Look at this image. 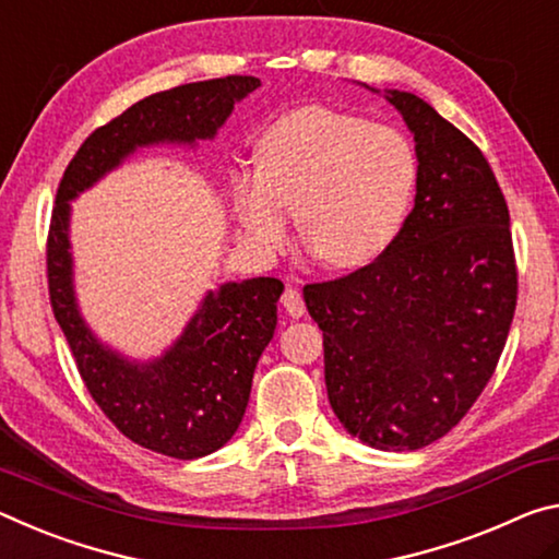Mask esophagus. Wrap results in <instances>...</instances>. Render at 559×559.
I'll return each instance as SVG.
<instances>
[{"instance_id":"1","label":"esophagus","mask_w":559,"mask_h":559,"mask_svg":"<svg viewBox=\"0 0 559 559\" xmlns=\"http://www.w3.org/2000/svg\"><path fill=\"white\" fill-rule=\"evenodd\" d=\"M282 307H285V312L292 319H299L301 314L307 312L305 307V299H301V292L297 287H287L285 295H282Z\"/></svg>"}]
</instances>
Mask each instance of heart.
<instances>
[{
	"label": "heart",
	"mask_w": 559,
	"mask_h": 559,
	"mask_svg": "<svg viewBox=\"0 0 559 559\" xmlns=\"http://www.w3.org/2000/svg\"><path fill=\"white\" fill-rule=\"evenodd\" d=\"M418 160L404 133L369 118L307 106L258 141V170L237 178V215L262 250L285 247L289 210L317 260L356 270L396 240L414 203Z\"/></svg>",
	"instance_id": "b5f03b06"
}]
</instances>
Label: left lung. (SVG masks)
Segmentation results:
<instances>
[{
  "mask_svg": "<svg viewBox=\"0 0 559 559\" xmlns=\"http://www.w3.org/2000/svg\"><path fill=\"white\" fill-rule=\"evenodd\" d=\"M383 98L416 141L414 210L379 260L307 285L305 305L324 334L329 404L346 433L377 451H416L451 431L490 381L518 272L486 155L416 94Z\"/></svg>",
  "mask_w": 559,
  "mask_h": 559,
  "instance_id": "left-lung-1",
  "label": "left lung"
}]
</instances>
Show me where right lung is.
I'll list each match as a JSON object with an SVG mask.
<instances>
[{"label": "right lung", "instance_id": "1", "mask_svg": "<svg viewBox=\"0 0 559 559\" xmlns=\"http://www.w3.org/2000/svg\"><path fill=\"white\" fill-rule=\"evenodd\" d=\"M260 86L254 76H225L145 96L96 128L73 155L51 213L47 245L53 317L98 408L133 443L193 461L235 436L250 401L254 366L277 326L280 280L254 277L210 289L182 334L155 359H128L86 324L73 287L71 200L151 145L213 141L237 100Z\"/></svg>", "mask_w": 559, "mask_h": 559}]
</instances>
